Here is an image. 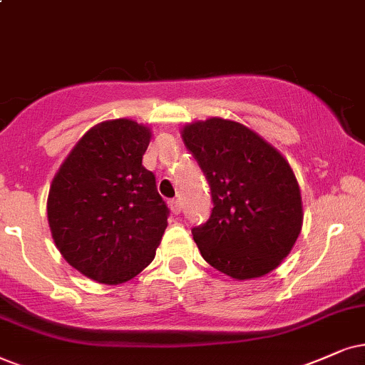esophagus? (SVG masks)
Returning a JSON list of instances; mask_svg holds the SVG:
<instances>
[{
  "instance_id": "esophagus-1",
  "label": "esophagus",
  "mask_w": 365,
  "mask_h": 365,
  "mask_svg": "<svg viewBox=\"0 0 365 365\" xmlns=\"http://www.w3.org/2000/svg\"><path fill=\"white\" fill-rule=\"evenodd\" d=\"M170 209H172L175 215H178L180 212H182V204H180L178 198H173V200H170Z\"/></svg>"
}]
</instances>
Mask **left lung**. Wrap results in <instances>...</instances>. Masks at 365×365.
I'll list each match as a JSON object with an SVG mask.
<instances>
[{
    "label": "left lung",
    "instance_id": "1",
    "mask_svg": "<svg viewBox=\"0 0 365 365\" xmlns=\"http://www.w3.org/2000/svg\"><path fill=\"white\" fill-rule=\"evenodd\" d=\"M182 136L214 204L207 222L192 229L202 257L236 279L273 271L303 224L302 195L288 161L255 131L227 119L192 123Z\"/></svg>",
    "mask_w": 365,
    "mask_h": 365
}]
</instances>
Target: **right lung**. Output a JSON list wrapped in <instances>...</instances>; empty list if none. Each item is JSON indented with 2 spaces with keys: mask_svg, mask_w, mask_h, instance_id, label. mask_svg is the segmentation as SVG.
<instances>
[{
  "mask_svg": "<svg viewBox=\"0 0 365 365\" xmlns=\"http://www.w3.org/2000/svg\"><path fill=\"white\" fill-rule=\"evenodd\" d=\"M151 133L131 119L101 123L55 175L48 224L66 261L87 278L119 284L153 261L170 209L143 167Z\"/></svg>",
  "mask_w": 365,
  "mask_h": 365,
  "instance_id": "add662e5",
  "label": "right lung"
}]
</instances>
